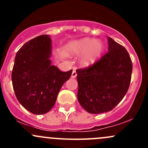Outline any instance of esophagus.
Wrapping results in <instances>:
<instances>
[{
	"label": "esophagus",
	"mask_w": 148,
	"mask_h": 148,
	"mask_svg": "<svg viewBox=\"0 0 148 148\" xmlns=\"http://www.w3.org/2000/svg\"><path fill=\"white\" fill-rule=\"evenodd\" d=\"M77 72H76L75 70H74V71H72V73H71V78H75L76 77H77Z\"/></svg>",
	"instance_id": "esophagus-1"
}]
</instances>
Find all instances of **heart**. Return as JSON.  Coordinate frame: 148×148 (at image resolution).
I'll list each match as a JSON object with an SVG mask.
<instances>
[{
  "label": "heart",
  "mask_w": 148,
  "mask_h": 148,
  "mask_svg": "<svg viewBox=\"0 0 148 148\" xmlns=\"http://www.w3.org/2000/svg\"><path fill=\"white\" fill-rule=\"evenodd\" d=\"M104 50L102 41L91 38H84L69 41L64 48V53L69 56H82L79 58L81 66L89 67L95 64Z\"/></svg>",
  "instance_id": "heart-1"
}]
</instances>
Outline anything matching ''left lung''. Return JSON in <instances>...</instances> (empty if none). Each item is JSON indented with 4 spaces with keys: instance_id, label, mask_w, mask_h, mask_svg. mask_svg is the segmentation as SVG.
Listing matches in <instances>:
<instances>
[{
    "instance_id": "obj_1",
    "label": "left lung",
    "mask_w": 148,
    "mask_h": 148,
    "mask_svg": "<svg viewBox=\"0 0 148 148\" xmlns=\"http://www.w3.org/2000/svg\"><path fill=\"white\" fill-rule=\"evenodd\" d=\"M108 52L88 69L77 70V99L91 114L111 111L126 95L132 75V64L125 47L110 37Z\"/></svg>"
}]
</instances>
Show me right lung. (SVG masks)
<instances>
[{
	"instance_id": "right-lung-1",
	"label": "right lung",
	"mask_w": 148,
	"mask_h": 148,
	"mask_svg": "<svg viewBox=\"0 0 148 148\" xmlns=\"http://www.w3.org/2000/svg\"><path fill=\"white\" fill-rule=\"evenodd\" d=\"M49 35H41L23 44L15 57L12 83L19 103L30 112L43 114L53 107L58 94L71 75L51 65Z\"/></svg>"
}]
</instances>
